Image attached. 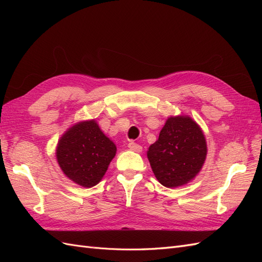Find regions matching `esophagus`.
Returning a JSON list of instances; mask_svg holds the SVG:
<instances>
[{
  "instance_id": "obj_1",
  "label": "esophagus",
  "mask_w": 262,
  "mask_h": 262,
  "mask_svg": "<svg viewBox=\"0 0 262 262\" xmlns=\"http://www.w3.org/2000/svg\"><path fill=\"white\" fill-rule=\"evenodd\" d=\"M128 147L131 150H133V152H137V153L142 152V146L139 145L138 143H136V142H130V143L128 144Z\"/></svg>"
}]
</instances>
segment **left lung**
Segmentation results:
<instances>
[{
    "label": "left lung",
    "mask_w": 262,
    "mask_h": 262,
    "mask_svg": "<svg viewBox=\"0 0 262 262\" xmlns=\"http://www.w3.org/2000/svg\"><path fill=\"white\" fill-rule=\"evenodd\" d=\"M207 141L192 118L169 117L147 150L156 179L167 188L184 186L200 172L207 158Z\"/></svg>",
    "instance_id": "obj_1"
}]
</instances>
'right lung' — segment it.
<instances>
[{
  "mask_svg": "<svg viewBox=\"0 0 262 262\" xmlns=\"http://www.w3.org/2000/svg\"><path fill=\"white\" fill-rule=\"evenodd\" d=\"M117 152L95 120L77 122L58 142L57 161L63 173L85 188L96 186Z\"/></svg>",
  "mask_w": 262,
  "mask_h": 262,
  "instance_id": "1",
  "label": "right lung"
}]
</instances>
